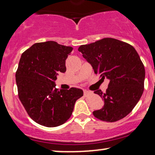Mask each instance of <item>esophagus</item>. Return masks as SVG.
<instances>
[{
	"mask_svg": "<svg viewBox=\"0 0 155 155\" xmlns=\"http://www.w3.org/2000/svg\"><path fill=\"white\" fill-rule=\"evenodd\" d=\"M91 94V92H90V91H87V90H84V96H88L89 95H90Z\"/></svg>",
	"mask_w": 155,
	"mask_h": 155,
	"instance_id": "1",
	"label": "esophagus"
}]
</instances>
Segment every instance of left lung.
Returning <instances> with one entry per match:
<instances>
[{"instance_id":"8db88e82","label":"left lung","mask_w":155,"mask_h":155,"mask_svg":"<svg viewBox=\"0 0 155 155\" xmlns=\"http://www.w3.org/2000/svg\"><path fill=\"white\" fill-rule=\"evenodd\" d=\"M102 79L109 84L106 92L97 90L104 101L101 109L93 111L99 120L113 122L130 113L140 100L144 87L145 69L135 48L112 38H105L78 49Z\"/></svg>"}]
</instances>
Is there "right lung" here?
<instances>
[{
    "mask_svg": "<svg viewBox=\"0 0 155 155\" xmlns=\"http://www.w3.org/2000/svg\"><path fill=\"white\" fill-rule=\"evenodd\" d=\"M71 47L49 41L35 43L22 54L16 72L18 96L30 117L45 127L61 125L70 118L81 89L58 90L54 81L66 71Z\"/></svg>",
    "mask_w": 155,
    "mask_h": 155,
    "instance_id": "1",
    "label": "right lung"
}]
</instances>
